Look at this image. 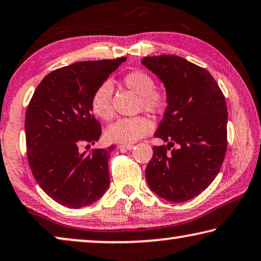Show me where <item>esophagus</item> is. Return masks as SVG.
<instances>
[{
    "instance_id": "esophagus-1",
    "label": "esophagus",
    "mask_w": 261,
    "mask_h": 261,
    "mask_svg": "<svg viewBox=\"0 0 261 261\" xmlns=\"http://www.w3.org/2000/svg\"><path fill=\"white\" fill-rule=\"evenodd\" d=\"M120 149H126V150H130L134 148V144H119Z\"/></svg>"
}]
</instances>
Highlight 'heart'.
<instances>
[{
	"instance_id": "heart-1",
	"label": "heart",
	"mask_w": 261,
	"mask_h": 261,
	"mask_svg": "<svg viewBox=\"0 0 261 261\" xmlns=\"http://www.w3.org/2000/svg\"><path fill=\"white\" fill-rule=\"evenodd\" d=\"M123 86L139 95L138 108L150 114H161L168 105V92L154 84V79L146 71L132 70L122 77ZM113 87L110 82H103L94 90L91 97V111L102 121H110L114 117L112 105ZM154 123L146 115L123 118L106 129V139L111 142L130 144L151 133Z\"/></svg>"
}]
</instances>
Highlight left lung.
<instances>
[{
	"instance_id": "8db88e82",
	"label": "left lung",
	"mask_w": 261,
	"mask_h": 261,
	"mask_svg": "<svg viewBox=\"0 0 261 261\" xmlns=\"http://www.w3.org/2000/svg\"><path fill=\"white\" fill-rule=\"evenodd\" d=\"M141 63L168 92V106L154 134L168 144L153 147L148 186L169 202H186L210 186L225 158V98L209 71L178 56L144 57Z\"/></svg>"
}]
</instances>
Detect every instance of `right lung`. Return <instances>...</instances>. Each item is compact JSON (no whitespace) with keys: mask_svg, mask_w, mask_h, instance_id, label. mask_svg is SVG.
I'll use <instances>...</instances> for the list:
<instances>
[{"mask_svg":"<svg viewBox=\"0 0 261 261\" xmlns=\"http://www.w3.org/2000/svg\"><path fill=\"white\" fill-rule=\"evenodd\" d=\"M126 57L78 62L52 71L36 89L25 113L28 162L45 194L72 209L90 205L110 186L108 159L114 146L82 153L101 126L91 111L94 90Z\"/></svg>","mask_w":261,"mask_h":261,"instance_id":"right-lung-1","label":"right lung"}]
</instances>
